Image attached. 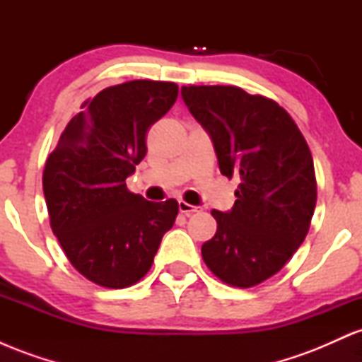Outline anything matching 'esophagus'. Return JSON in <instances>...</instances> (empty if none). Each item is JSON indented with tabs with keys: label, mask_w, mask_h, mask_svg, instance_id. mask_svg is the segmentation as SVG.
Masks as SVG:
<instances>
[{
	"label": "esophagus",
	"mask_w": 362,
	"mask_h": 362,
	"mask_svg": "<svg viewBox=\"0 0 362 362\" xmlns=\"http://www.w3.org/2000/svg\"><path fill=\"white\" fill-rule=\"evenodd\" d=\"M178 211H180L182 214L190 216V214H194V213H199V211H201V207L189 204V202H185V201H178Z\"/></svg>",
	"instance_id": "obj_1"
}]
</instances>
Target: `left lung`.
I'll use <instances>...</instances> for the list:
<instances>
[{
    "mask_svg": "<svg viewBox=\"0 0 362 362\" xmlns=\"http://www.w3.org/2000/svg\"><path fill=\"white\" fill-rule=\"evenodd\" d=\"M182 98L209 134L224 177H240L231 211H213L218 230L202 245L214 276L252 288L300 248L317 204L313 158L282 107L238 86H182Z\"/></svg>",
    "mask_w": 362,
    "mask_h": 362,
    "instance_id": "1",
    "label": "left lung"
}]
</instances>
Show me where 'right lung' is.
Returning <instances> with one entry per match:
<instances>
[{"instance_id": "obj_1", "label": "right lung", "mask_w": 362, "mask_h": 362, "mask_svg": "<svg viewBox=\"0 0 362 362\" xmlns=\"http://www.w3.org/2000/svg\"><path fill=\"white\" fill-rule=\"evenodd\" d=\"M178 86L134 80L110 86L69 120L45 161L42 185L54 235L86 279L136 284L151 269L178 202H149L126 178L146 155L148 129L172 109Z\"/></svg>"}]
</instances>
